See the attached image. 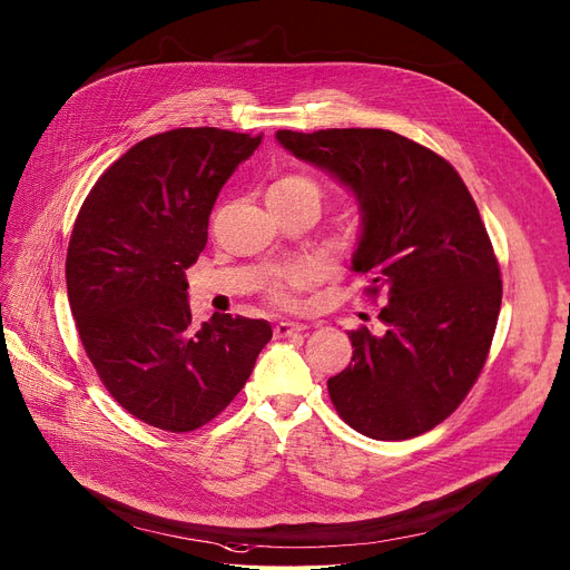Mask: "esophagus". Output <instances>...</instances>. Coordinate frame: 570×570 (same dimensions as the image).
<instances>
[{
	"instance_id": "1",
	"label": "esophagus",
	"mask_w": 570,
	"mask_h": 570,
	"mask_svg": "<svg viewBox=\"0 0 570 570\" xmlns=\"http://www.w3.org/2000/svg\"><path fill=\"white\" fill-rule=\"evenodd\" d=\"M305 326H298V324H288V321H279V324L272 328V333H275V337H291V335H298L303 333Z\"/></svg>"
}]
</instances>
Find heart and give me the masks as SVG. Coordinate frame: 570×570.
I'll return each instance as SVG.
<instances>
[{
    "label": "heart",
    "mask_w": 570,
    "mask_h": 570,
    "mask_svg": "<svg viewBox=\"0 0 570 570\" xmlns=\"http://www.w3.org/2000/svg\"><path fill=\"white\" fill-rule=\"evenodd\" d=\"M269 197H288V200H312L314 205H321V186L303 175H286L282 179H277L275 184L269 186ZM316 279L312 267H298L288 272V275L269 279L263 291L267 295V301L277 307L291 309L295 307V293L303 291L305 286H309Z\"/></svg>",
    "instance_id": "obj_1"
}]
</instances>
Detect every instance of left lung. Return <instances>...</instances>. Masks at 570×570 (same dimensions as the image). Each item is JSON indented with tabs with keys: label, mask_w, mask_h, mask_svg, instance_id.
Returning a JSON list of instances; mask_svg holds the SVG:
<instances>
[{
	"label": "left lung",
	"mask_w": 570,
	"mask_h": 570,
	"mask_svg": "<svg viewBox=\"0 0 570 570\" xmlns=\"http://www.w3.org/2000/svg\"><path fill=\"white\" fill-rule=\"evenodd\" d=\"M277 139L356 193L354 269L373 279L367 298H386L384 328L352 331V363L328 380L337 414L375 440L431 431L478 382L501 312V267L473 195L442 156L391 130Z\"/></svg>",
	"instance_id": "8db88e82"
}]
</instances>
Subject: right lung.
Wrapping results in <instances>:
<instances>
[{"label": "right lung", "instance_id": "add662e5", "mask_svg": "<svg viewBox=\"0 0 570 570\" xmlns=\"http://www.w3.org/2000/svg\"><path fill=\"white\" fill-rule=\"evenodd\" d=\"M261 137L177 128L146 137L95 181L67 249V295L111 399L139 422L188 433L224 412L272 337L263 318L193 326L186 269L209 214Z\"/></svg>", "mask_w": 570, "mask_h": 570}]
</instances>
